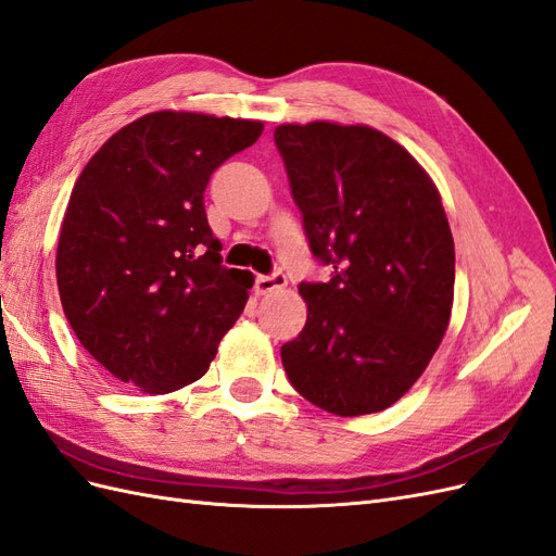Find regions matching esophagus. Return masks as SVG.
I'll list each match as a JSON object with an SVG mask.
<instances>
[{
    "label": "esophagus",
    "instance_id": "1",
    "mask_svg": "<svg viewBox=\"0 0 556 556\" xmlns=\"http://www.w3.org/2000/svg\"><path fill=\"white\" fill-rule=\"evenodd\" d=\"M285 285H288V276L276 271V274H271V276H260V278L255 280V290H257V294H271V292L282 290Z\"/></svg>",
    "mask_w": 556,
    "mask_h": 556
}]
</instances>
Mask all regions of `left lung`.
I'll return each instance as SVG.
<instances>
[{
  "label": "left lung",
  "mask_w": 556,
  "mask_h": 556,
  "mask_svg": "<svg viewBox=\"0 0 556 556\" xmlns=\"http://www.w3.org/2000/svg\"><path fill=\"white\" fill-rule=\"evenodd\" d=\"M313 257L327 282H301L306 327L280 348L285 374L313 406L380 413L439 350L454 296V241L441 194L406 148L366 125H280Z\"/></svg>",
  "instance_id": "left-lung-1"
}]
</instances>
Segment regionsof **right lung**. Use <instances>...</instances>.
Returning <instances> with one entry per match:
<instances>
[{
	"label": "right lung",
	"instance_id": "obj_1",
	"mask_svg": "<svg viewBox=\"0 0 556 556\" xmlns=\"http://www.w3.org/2000/svg\"><path fill=\"white\" fill-rule=\"evenodd\" d=\"M264 125L157 111L78 176L58 243V290L80 345L121 382L169 394L208 371L252 274L223 266L204 192Z\"/></svg>",
	"mask_w": 556,
	"mask_h": 556
}]
</instances>
